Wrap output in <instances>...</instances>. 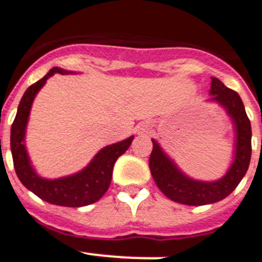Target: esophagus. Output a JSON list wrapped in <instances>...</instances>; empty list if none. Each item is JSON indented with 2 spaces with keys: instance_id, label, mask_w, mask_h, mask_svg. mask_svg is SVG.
<instances>
[{
  "instance_id": "1",
  "label": "esophagus",
  "mask_w": 262,
  "mask_h": 262,
  "mask_svg": "<svg viewBox=\"0 0 262 262\" xmlns=\"http://www.w3.org/2000/svg\"><path fill=\"white\" fill-rule=\"evenodd\" d=\"M137 133L141 136H148L152 133V125L149 122H141L137 126Z\"/></svg>"
}]
</instances>
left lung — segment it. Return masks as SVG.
Returning <instances> with one entry per match:
<instances>
[{"label":"left lung","instance_id":"8db88e82","mask_svg":"<svg viewBox=\"0 0 262 262\" xmlns=\"http://www.w3.org/2000/svg\"><path fill=\"white\" fill-rule=\"evenodd\" d=\"M211 98L222 106L230 117L235 133L234 159L227 172L218 180L203 182L192 179L180 169L163 150L156 140H152L153 149L149 157V169L156 186L171 201L188 206L211 205L229 196L245 176L252 156V126L246 116L245 106L235 91L227 89L220 79L211 78Z\"/></svg>","mask_w":262,"mask_h":262}]
</instances>
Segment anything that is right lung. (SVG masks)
I'll return each mask as SVG.
<instances>
[{"label":"right lung","instance_id":"right-lung-1","mask_svg":"<svg viewBox=\"0 0 262 262\" xmlns=\"http://www.w3.org/2000/svg\"><path fill=\"white\" fill-rule=\"evenodd\" d=\"M54 74L64 75L70 74V71L54 67L44 78L28 87L21 98L16 118L10 129V149L13 156L14 169L20 182L42 201L48 202L51 205L64 207H82L95 203L105 195L112 182L113 167L116 164L117 159L124 155L130 146L135 136L102 148L87 164V167L74 175L59 179L41 178L35 171L31 159L28 156L25 146V132L33 99L40 89L46 84L47 79Z\"/></svg>","mask_w":262,"mask_h":262}]
</instances>
